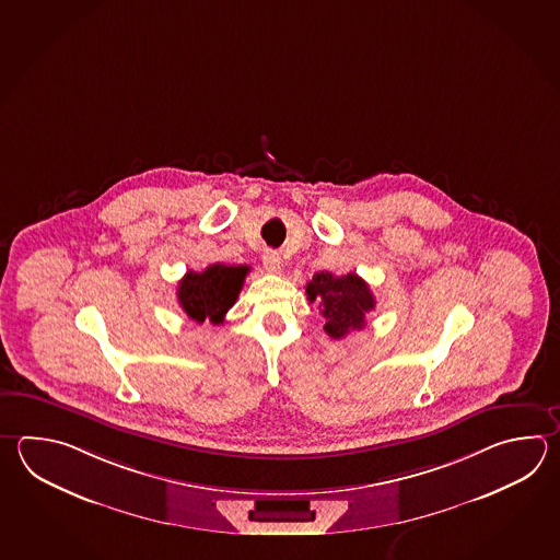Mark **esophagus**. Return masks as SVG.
Listing matches in <instances>:
<instances>
[{
  "instance_id": "1",
  "label": "esophagus",
  "mask_w": 560,
  "mask_h": 560,
  "mask_svg": "<svg viewBox=\"0 0 560 560\" xmlns=\"http://www.w3.org/2000/svg\"><path fill=\"white\" fill-rule=\"evenodd\" d=\"M262 267H265V271H269V273H279V271H281V257H279V253H262Z\"/></svg>"
}]
</instances>
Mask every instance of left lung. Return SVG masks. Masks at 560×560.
I'll return each mask as SVG.
<instances>
[{"label":"left lung","instance_id":"1","mask_svg":"<svg viewBox=\"0 0 560 560\" xmlns=\"http://www.w3.org/2000/svg\"><path fill=\"white\" fill-rule=\"evenodd\" d=\"M308 303L319 305L325 319V332L331 339H342L351 331L365 327L366 313L375 308V298L357 273L337 277L329 271L313 275L305 287Z\"/></svg>","mask_w":560,"mask_h":560}]
</instances>
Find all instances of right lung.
Here are the masks:
<instances>
[{"label": "right lung", "mask_w": 560, "mask_h": 560, "mask_svg": "<svg viewBox=\"0 0 560 560\" xmlns=\"http://www.w3.org/2000/svg\"><path fill=\"white\" fill-rule=\"evenodd\" d=\"M247 273V265L235 267L223 262H213L201 273L187 271L177 287V299L185 315L195 323H223L225 313L240 298Z\"/></svg>", "instance_id": "1"}]
</instances>
